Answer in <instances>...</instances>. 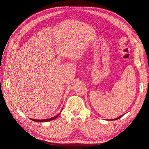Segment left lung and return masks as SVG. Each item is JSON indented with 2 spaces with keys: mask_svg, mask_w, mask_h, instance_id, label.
<instances>
[{
  "mask_svg": "<svg viewBox=\"0 0 149 149\" xmlns=\"http://www.w3.org/2000/svg\"><path fill=\"white\" fill-rule=\"evenodd\" d=\"M123 115H122V116H119V117H118V118H116V119H110V120H118V119H119V118H120L121 117H123Z\"/></svg>",
  "mask_w": 149,
  "mask_h": 149,
  "instance_id": "1",
  "label": "left lung"
}]
</instances>
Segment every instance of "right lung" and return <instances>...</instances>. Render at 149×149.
<instances>
[{
	"mask_svg": "<svg viewBox=\"0 0 149 149\" xmlns=\"http://www.w3.org/2000/svg\"><path fill=\"white\" fill-rule=\"evenodd\" d=\"M60 113H61V112H60V113L58 114V115H56V116H55L53 117V118H48V119H40V120H38V119H31V118H30V119L31 120L35 121V122H38V123H45V122H48V121H50V120H52L55 119L56 118H58V116H60Z\"/></svg>",
	"mask_w": 149,
	"mask_h": 149,
	"instance_id": "add662e5",
	"label": "right lung"
}]
</instances>
